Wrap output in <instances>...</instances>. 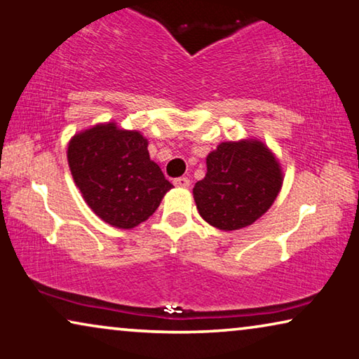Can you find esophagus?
Listing matches in <instances>:
<instances>
[{"mask_svg": "<svg viewBox=\"0 0 359 359\" xmlns=\"http://www.w3.org/2000/svg\"><path fill=\"white\" fill-rule=\"evenodd\" d=\"M175 187H182V189H189L190 187V179L189 177H177L174 179Z\"/></svg>", "mask_w": 359, "mask_h": 359, "instance_id": "esophagus-1", "label": "esophagus"}]
</instances>
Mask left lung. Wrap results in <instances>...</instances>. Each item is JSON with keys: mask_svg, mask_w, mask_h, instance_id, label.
Here are the masks:
<instances>
[{"mask_svg": "<svg viewBox=\"0 0 359 359\" xmlns=\"http://www.w3.org/2000/svg\"><path fill=\"white\" fill-rule=\"evenodd\" d=\"M206 175L194 189L200 216L221 231L251 226L282 187L279 163L261 142L221 143L206 158Z\"/></svg>", "mask_w": 359, "mask_h": 359, "instance_id": "1", "label": "left lung"}]
</instances>
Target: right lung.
<instances>
[{
  "instance_id": "right-lung-1",
  "label": "right lung",
  "mask_w": 359,
  "mask_h": 359,
  "mask_svg": "<svg viewBox=\"0 0 359 359\" xmlns=\"http://www.w3.org/2000/svg\"><path fill=\"white\" fill-rule=\"evenodd\" d=\"M67 161L87 205L114 227L132 229L147 221L172 189L149 159L147 138L114 124L96 126L74 137Z\"/></svg>"
}]
</instances>
